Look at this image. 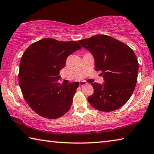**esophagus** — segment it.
<instances>
[{"label":"esophagus","mask_w":154,"mask_h":154,"mask_svg":"<svg viewBox=\"0 0 154 154\" xmlns=\"http://www.w3.org/2000/svg\"><path fill=\"white\" fill-rule=\"evenodd\" d=\"M87 84H88L86 83V82H85V81H82V82H79V86H81V87L86 86V85H87Z\"/></svg>","instance_id":"obj_1"}]
</instances>
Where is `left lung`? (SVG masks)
Returning a JSON list of instances; mask_svg holds the SVG:
<instances>
[{
    "label": "left lung",
    "instance_id": "left-lung-1",
    "mask_svg": "<svg viewBox=\"0 0 154 154\" xmlns=\"http://www.w3.org/2000/svg\"><path fill=\"white\" fill-rule=\"evenodd\" d=\"M91 52L95 70H101L103 85L92 83L94 93L88 97L90 105L102 112H112L124 106L137 82L138 62L135 53L125 43L106 35L79 40Z\"/></svg>",
    "mask_w": 154,
    "mask_h": 154
}]
</instances>
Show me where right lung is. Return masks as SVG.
Here are the masks:
<instances>
[{
  "instance_id": "obj_1",
  "label": "right lung",
  "mask_w": 154,
  "mask_h": 154,
  "mask_svg": "<svg viewBox=\"0 0 154 154\" xmlns=\"http://www.w3.org/2000/svg\"><path fill=\"white\" fill-rule=\"evenodd\" d=\"M82 46L76 41L45 38L24 51L19 67V85L29 107L46 119L60 118L69 110L79 82L60 84V70L68 56Z\"/></svg>"
}]
</instances>
